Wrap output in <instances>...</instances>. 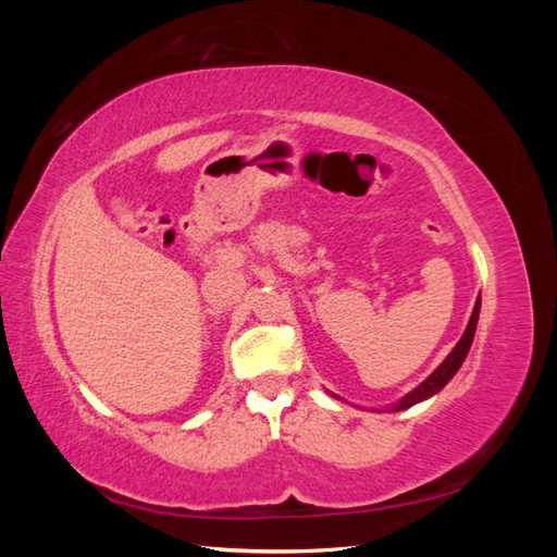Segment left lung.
<instances>
[{"label": "left lung", "instance_id": "1", "mask_svg": "<svg viewBox=\"0 0 557 557\" xmlns=\"http://www.w3.org/2000/svg\"><path fill=\"white\" fill-rule=\"evenodd\" d=\"M479 311H481V297L476 299V305H474V311H471V318H469V323H467V330H465V334H462V339L455 344V348L448 352V358L434 369V372L420 383L418 387H413L411 393H407L404 395L397 404H393V407H387L391 411H401V409H409V407H413V404H418V401H423V399H428V397H432V395H436L442 391V387L458 374V369H460V364L465 362V358H467V352H469V348H471V342H474V332H476V323H479Z\"/></svg>", "mask_w": 557, "mask_h": 557}]
</instances>
